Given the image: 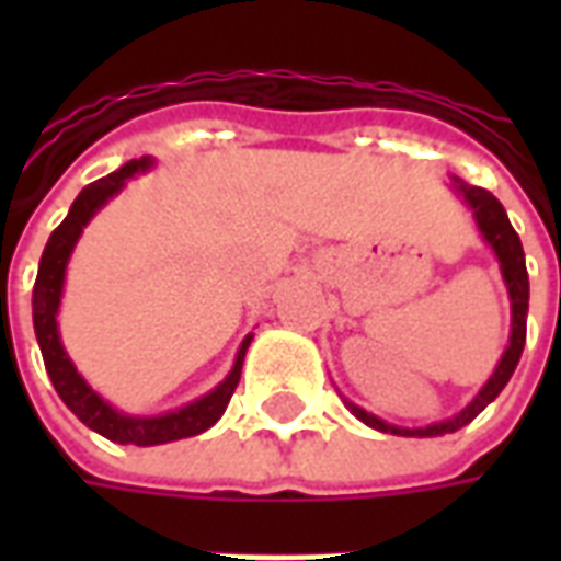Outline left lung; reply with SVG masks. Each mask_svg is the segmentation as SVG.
<instances>
[{
	"label": "left lung",
	"mask_w": 561,
	"mask_h": 561,
	"mask_svg": "<svg viewBox=\"0 0 561 561\" xmlns=\"http://www.w3.org/2000/svg\"><path fill=\"white\" fill-rule=\"evenodd\" d=\"M454 188H457L462 201L469 204L471 213H474V221L481 228L483 240L493 245L495 257H499V267H502V279L507 285V297H511V340H507V348L502 354V360L495 366V373L490 376V381L483 385L481 393L462 409L454 417L447 421L430 423V426H417V430H405V426H393V423H385L376 414L364 412L360 405L348 402V409L354 412L357 421H364L366 426H373L378 433H393V435H445L457 433L466 423H471L478 414L490 405V402L502 393L514 369L519 364V354H523V345H526V312H529V273H526V255H523V243H519L517 231L511 228L507 221L505 207L495 201L486 188H478V185H466L462 180H450Z\"/></svg>",
	"instance_id": "1"
}]
</instances>
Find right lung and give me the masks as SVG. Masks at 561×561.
<instances>
[{"instance_id":"obj_1","label":"right lung","mask_w":561,"mask_h":561,"mask_svg":"<svg viewBox=\"0 0 561 561\" xmlns=\"http://www.w3.org/2000/svg\"><path fill=\"white\" fill-rule=\"evenodd\" d=\"M152 159L144 156V159H135L123 164L119 171L107 173L102 180L90 183L68 209V216L62 219V225L50 233V240L44 245L42 264H38V279H35V288H32V321H35V336H38V345H42L44 366H47V376L54 381L59 400L66 402L71 412L78 414L80 421L87 423L90 430H95L104 438H111L116 445H164V442H176V438H188V435H197L209 430L213 423L219 421L228 402H231L233 390L240 385V369H243V357L249 342H252V333L245 336L240 352H237V360H233L231 373L221 381L219 388L209 390L207 397L188 402L176 412L159 414V417H135V414L116 412L111 402H104L95 390L83 381L71 357L62 348V340H59V324H56V312H59V300H62V285H66V267L68 257L75 252V243L78 237L87 228V221L99 213V209L111 201V197L126 185L128 176L147 171Z\"/></svg>"}]
</instances>
